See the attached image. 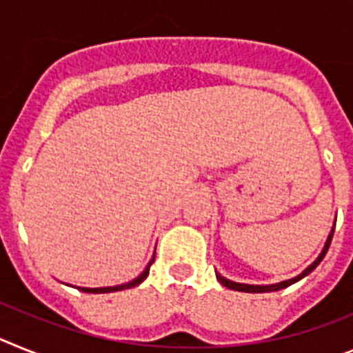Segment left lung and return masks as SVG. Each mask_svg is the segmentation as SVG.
Instances as JSON below:
<instances>
[{
    "mask_svg": "<svg viewBox=\"0 0 353 353\" xmlns=\"http://www.w3.org/2000/svg\"><path fill=\"white\" fill-rule=\"evenodd\" d=\"M332 236H334V229L330 231L329 234V240H327V243H325L323 250H321V254L318 256V259L314 263H312L309 268H305L302 274L299 275V277L295 279H290V281H284V283H279V284H272V286H252V284H240V283H232V281H228V279H223L222 275H216V279H219V283L223 284L225 288H229V290H234V291H245V293H266V291H279V290H283V288H288L291 286L293 283H296V281H300V279H304L305 275L311 274L312 270L316 268L318 265L321 263V259L325 257V254H327V250H329L330 247V241H332Z\"/></svg>",
    "mask_w": 353,
    "mask_h": 353,
    "instance_id": "obj_1",
    "label": "left lung"
}]
</instances>
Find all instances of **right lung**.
<instances>
[{
  "instance_id": "obj_1",
  "label": "right lung",
  "mask_w": 353,
  "mask_h": 353,
  "mask_svg": "<svg viewBox=\"0 0 353 353\" xmlns=\"http://www.w3.org/2000/svg\"><path fill=\"white\" fill-rule=\"evenodd\" d=\"M152 261H154V257H152L151 263L147 265V268L143 270V274L140 275V277L134 279V281H131V283H128V284H121V286H112V288H94V290H92V288H78V290L85 291V293H112V291H121V290H128V288L139 286V284L142 283L143 279H145L147 275H149V268H151Z\"/></svg>"
}]
</instances>
